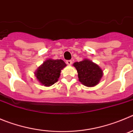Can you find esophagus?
I'll return each mask as SVG.
<instances>
[{
    "instance_id": "1",
    "label": "esophagus",
    "mask_w": 133,
    "mask_h": 133,
    "mask_svg": "<svg viewBox=\"0 0 133 133\" xmlns=\"http://www.w3.org/2000/svg\"><path fill=\"white\" fill-rule=\"evenodd\" d=\"M66 64H68V65H71V64H72V61H71V60H67L66 61Z\"/></svg>"
}]
</instances>
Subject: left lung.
<instances>
[{
  "mask_svg": "<svg viewBox=\"0 0 133 133\" xmlns=\"http://www.w3.org/2000/svg\"><path fill=\"white\" fill-rule=\"evenodd\" d=\"M74 66L77 71L79 81L86 87L96 86L103 76L101 68L89 59H85L81 62H75Z\"/></svg>",
  "mask_w": 133,
  "mask_h": 133,
  "instance_id": "8db88e82",
  "label": "left lung"
}]
</instances>
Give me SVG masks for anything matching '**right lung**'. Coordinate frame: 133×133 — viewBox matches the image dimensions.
I'll list each match as a JSON object with an SVG mask.
<instances>
[{"instance_id":"obj_1","label":"right lung","mask_w":133,"mask_h":133,"mask_svg":"<svg viewBox=\"0 0 133 133\" xmlns=\"http://www.w3.org/2000/svg\"><path fill=\"white\" fill-rule=\"evenodd\" d=\"M66 66L62 59H48L37 69L35 75L43 85L50 87L58 80L61 70Z\"/></svg>"}]
</instances>
